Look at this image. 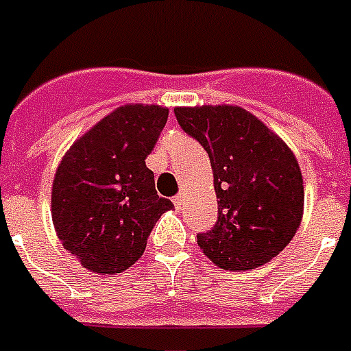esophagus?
<instances>
[{"label": "esophagus", "mask_w": 351, "mask_h": 351, "mask_svg": "<svg viewBox=\"0 0 351 351\" xmlns=\"http://www.w3.org/2000/svg\"><path fill=\"white\" fill-rule=\"evenodd\" d=\"M173 202H175L176 208L180 209L182 206H184V204H186V193H178V195H176V197L173 198Z\"/></svg>", "instance_id": "1"}]
</instances>
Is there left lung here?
Segmentation results:
<instances>
[{
  "mask_svg": "<svg viewBox=\"0 0 351 351\" xmlns=\"http://www.w3.org/2000/svg\"><path fill=\"white\" fill-rule=\"evenodd\" d=\"M175 117L213 167L219 219L213 230L197 234L204 255L230 271L271 261L295 237L304 209L302 173L291 149L242 107H176Z\"/></svg>",
  "mask_w": 351,
  "mask_h": 351,
  "instance_id": "8db88e82",
  "label": "left lung"
}]
</instances>
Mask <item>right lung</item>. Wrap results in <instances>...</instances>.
Returning a JSON list of instances; mask_svg holds the SVG:
<instances>
[{
	"label": "right lung",
	"instance_id": "right-lung-1",
	"mask_svg": "<svg viewBox=\"0 0 351 351\" xmlns=\"http://www.w3.org/2000/svg\"><path fill=\"white\" fill-rule=\"evenodd\" d=\"M169 109L129 104L71 145L52 182V224L63 247L89 271L114 275L143 255L156 220L173 202L156 195L145 165Z\"/></svg>",
	"mask_w": 351,
	"mask_h": 351
}]
</instances>
